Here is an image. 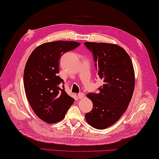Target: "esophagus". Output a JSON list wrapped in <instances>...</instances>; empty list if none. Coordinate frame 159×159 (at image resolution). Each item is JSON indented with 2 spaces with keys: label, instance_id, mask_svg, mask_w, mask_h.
<instances>
[{
  "label": "esophagus",
  "instance_id": "esophagus-1",
  "mask_svg": "<svg viewBox=\"0 0 159 159\" xmlns=\"http://www.w3.org/2000/svg\"><path fill=\"white\" fill-rule=\"evenodd\" d=\"M84 97H85V94H84V93L80 92V93H78V98H79V99H82V98H83Z\"/></svg>",
  "mask_w": 159,
  "mask_h": 159
}]
</instances>
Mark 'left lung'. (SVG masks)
Here are the masks:
<instances>
[{
	"instance_id": "8db88e82",
	"label": "left lung",
	"mask_w": 159,
	"mask_h": 159,
	"mask_svg": "<svg viewBox=\"0 0 159 159\" xmlns=\"http://www.w3.org/2000/svg\"><path fill=\"white\" fill-rule=\"evenodd\" d=\"M92 53L98 75L103 79L98 93L87 94L93 109L85 114L87 123L97 129L112 126L127 109L134 87L130 57L123 48L107 43L85 42Z\"/></svg>"
}]
</instances>
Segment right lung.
I'll list each match as a JSON object with an SVG mask.
<instances>
[{
  "label": "right lung",
  "instance_id": "obj_1",
  "mask_svg": "<svg viewBox=\"0 0 159 159\" xmlns=\"http://www.w3.org/2000/svg\"><path fill=\"white\" fill-rule=\"evenodd\" d=\"M80 43L56 41L43 43L29 56L24 71V86L26 98L35 113L49 124L65 117L74 98L67 95L64 81L58 75L59 60L66 52Z\"/></svg>",
  "mask_w": 159,
  "mask_h": 159
}]
</instances>
